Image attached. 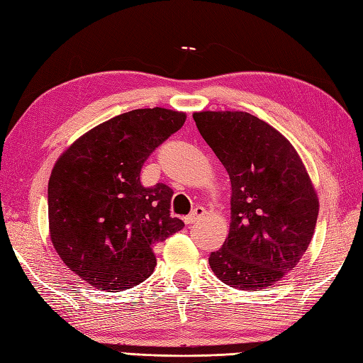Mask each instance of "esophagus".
Returning <instances> with one entry per match:
<instances>
[{"label":"esophagus","instance_id":"obj_1","mask_svg":"<svg viewBox=\"0 0 363 363\" xmlns=\"http://www.w3.org/2000/svg\"><path fill=\"white\" fill-rule=\"evenodd\" d=\"M204 214H206L204 208H201V206H196V208L191 211L186 218H184V222H186L187 225H191V223H195V222H200V220L204 217Z\"/></svg>","mask_w":363,"mask_h":363}]
</instances>
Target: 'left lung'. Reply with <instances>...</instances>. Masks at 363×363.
Returning <instances> with one entry per match:
<instances>
[{
    "instance_id": "left-lung-1",
    "label": "left lung",
    "mask_w": 363,
    "mask_h": 363,
    "mask_svg": "<svg viewBox=\"0 0 363 363\" xmlns=\"http://www.w3.org/2000/svg\"><path fill=\"white\" fill-rule=\"evenodd\" d=\"M231 184V223L209 266L225 285L261 291L297 266L313 238L319 200L286 137L245 111H195Z\"/></svg>"
}]
</instances>
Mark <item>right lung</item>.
Returning a JSON list of instances; mask_svg holds the SVG:
<instances>
[{"instance_id": "right-lung-1", "label": "right lung", "mask_w": 363, "mask_h": 363, "mask_svg": "<svg viewBox=\"0 0 363 363\" xmlns=\"http://www.w3.org/2000/svg\"><path fill=\"white\" fill-rule=\"evenodd\" d=\"M184 111L138 108L83 133L48 181V231L70 271L96 289L140 285L157 264L154 245L184 228L169 217L173 191L145 187V160L186 123Z\"/></svg>"}]
</instances>
